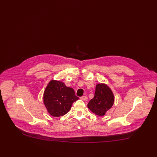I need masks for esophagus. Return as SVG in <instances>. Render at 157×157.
<instances>
[{"mask_svg":"<svg viewBox=\"0 0 157 157\" xmlns=\"http://www.w3.org/2000/svg\"><path fill=\"white\" fill-rule=\"evenodd\" d=\"M81 99L83 101H86L88 99V97L86 96H82L81 97Z\"/></svg>","mask_w":157,"mask_h":157,"instance_id":"obj_1","label":"esophagus"}]
</instances>
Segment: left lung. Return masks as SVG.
I'll use <instances>...</instances> for the list:
<instances>
[{
	"mask_svg": "<svg viewBox=\"0 0 157 157\" xmlns=\"http://www.w3.org/2000/svg\"><path fill=\"white\" fill-rule=\"evenodd\" d=\"M114 101L113 93L109 86L106 83H99L96 85L94 97L90 101L87 106L94 114L104 116L112 108Z\"/></svg>",
	"mask_w": 157,
	"mask_h": 157,
	"instance_id": "left-lung-1",
	"label": "left lung"
}]
</instances>
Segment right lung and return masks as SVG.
Masks as SVG:
<instances>
[{
    "instance_id": "1",
    "label": "right lung",
    "mask_w": 157,
    "mask_h": 157,
    "mask_svg": "<svg viewBox=\"0 0 157 157\" xmlns=\"http://www.w3.org/2000/svg\"><path fill=\"white\" fill-rule=\"evenodd\" d=\"M79 98L73 88L67 87L64 82L51 80L44 93V104L48 113L54 117H59L69 112L72 104Z\"/></svg>"
}]
</instances>
